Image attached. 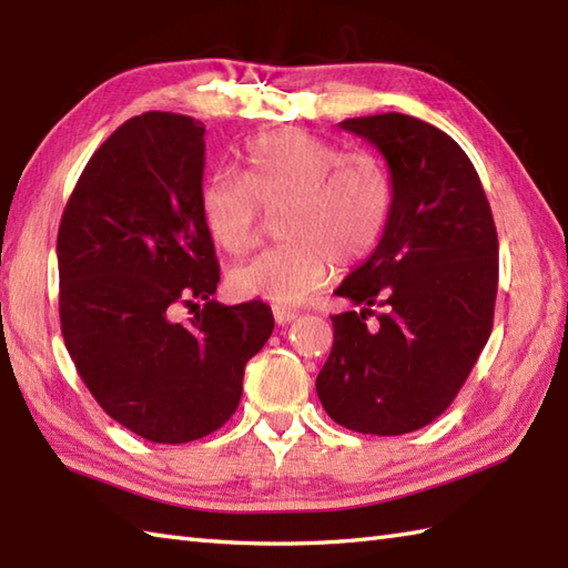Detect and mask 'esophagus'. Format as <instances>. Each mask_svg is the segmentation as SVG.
Wrapping results in <instances>:
<instances>
[{"label":"esophagus","mask_w":568,"mask_h":568,"mask_svg":"<svg viewBox=\"0 0 568 568\" xmlns=\"http://www.w3.org/2000/svg\"><path fill=\"white\" fill-rule=\"evenodd\" d=\"M274 318H276V323H280V326H284V323H292V321H296L298 318V314L296 311H292V308H274Z\"/></svg>","instance_id":"34e87169"}]
</instances>
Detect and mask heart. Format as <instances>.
Segmentation results:
<instances>
[{"instance_id":"heart-1","label":"heart","mask_w":568,"mask_h":568,"mask_svg":"<svg viewBox=\"0 0 568 568\" xmlns=\"http://www.w3.org/2000/svg\"><path fill=\"white\" fill-rule=\"evenodd\" d=\"M392 179L369 152L308 132H270L247 144L237 176L217 173L201 191V217L227 254L260 237L258 207L276 213L284 242L230 272L235 292L294 306L326 286L335 267L363 262L385 233Z\"/></svg>"}]
</instances>
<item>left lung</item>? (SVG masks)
Returning a JSON list of instances; mask_svg holds the SVG:
<instances>
[{"label": "left lung", "instance_id": "obj_1", "mask_svg": "<svg viewBox=\"0 0 568 568\" xmlns=\"http://www.w3.org/2000/svg\"><path fill=\"white\" fill-rule=\"evenodd\" d=\"M341 126L379 149L395 199L379 245L335 288L357 311L331 316L316 392L345 429L399 436L448 409L490 338L497 233L476 166L446 132L399 112Z\"/></svg>", "mask_w": 568, "mask_h": 568}]
</instances>
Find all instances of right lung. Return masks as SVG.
<instances>
[{
	"label": "right lung",
	"instance_id": "1",
	"mask_svg": "<svg viewBox=\"0 0 568 568\" xmlns=\"http://www.w3.org/2000/svg\"><path fill=\"white\" fill-rule=\"evenodd\" d=\"M203 122L144 112L80 173L58 227V308L90 395L124 429L186 444L235 414L274 328L262 301L213 298L220 267L201 217ZM186 305V322L175 311Z\"/></svg>",
	"mask_w": 568,
	"mask_h": 568
}]
</instances>
